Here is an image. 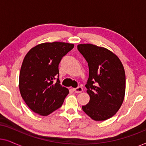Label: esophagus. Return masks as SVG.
<instances>
[{"label":"esophagus","instance_id":"esophagus-1","mask_svg":"<svg viewBox=\"0 0 146 146\" xmlns=\"http://www.w3.org/2000/svg\"><path fill=\"white\" fill-rule=\"evenodd\" d=\"M74 91L76 93H81L83 91V88L81 86H78L76 88H74Z\"/></svg>","mask_w":146,"mask_h":146}]
</instances>
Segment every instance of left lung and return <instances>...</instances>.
Returning a JSON list of instances; mask_svg holds the SVG:
<instances>
[{"label":"left lung","mask_w":146,"mask_h":146,"mask_svg":"<svg viewBox=\"0 0 146 146\" xmlns=\"http://www.w3.org/2000/svg\"><path fill=\"white\" fill-rule=\"evenodd\" d=\"M78 50L89 68L86 87L90 99L82 106L83 111L94 120H106L116 113L124 99L125 75L122 63L105 48L82 44L78 45Z\"/></svg>","instance_id":"left-lung-1"}]
</instances>
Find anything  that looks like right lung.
I'll return each mask as SVG.
<instances>
[{
  "instance_id": "1",
  "label": "right lung",
  "mask_w": 146,
  "mask_h": 146,
  "mask_svg": "<svg viewBox=\"0 0 146 146\" xmlns=\"http://www.w3.org/2000/svg\"><path fill=\"white\" fill-rule=\"evenodd\" d=\"M74 46L60 42H45L33 47L25 56L20 72L19 89L34 112L45 116L62 105L69 90L60 84L58 65Z\"/></svg>"
}]
</instances>
